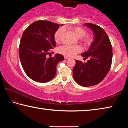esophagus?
Listing matches in <instances>:
<instances>
[{"label":"esophagus","mask_w":128,"mask_h":128,"mask_svg":"<svg viewBox=\"0 0 128 128\" xmlns=\"http://www.w3.org/2000/svg\"><path fill=\"white\" fill-rule=\"evenodd\" d=\"M64 59H69V58L66 57V56H64Z\"/></svg>","instance_id":"34e87169"}]
</instances>
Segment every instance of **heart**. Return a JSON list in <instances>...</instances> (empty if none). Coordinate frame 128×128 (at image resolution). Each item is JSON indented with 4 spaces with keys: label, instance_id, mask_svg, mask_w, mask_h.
I'll return each instance as SVG.
<instances>
[{
    "label": "heart",
    "instance_id": "b5f03b06",
    "mask_svg": "<svg viewBox=\"0 0 128 128\" xmlns=\"http://www.w3.org/2000/svg\"><path fill=\"white\" fill-rule=\"evenodd\" d=\"M69 29L77 37L81 38V42L85 46L87 47L92 44V36L90 35L86 36V30L85 29L80 26H74L70 27ZM62 33H63V29L62 28H59L54 33V40L56 43L60 42ZM81 51V47L79 46H69V45H64V46L60 47L58 49V52L66 57H71V56H74L76 54L80 52Z\"/></svg>",
    "mask_w": 128,
    "mask_h": 128
}]
</instances>
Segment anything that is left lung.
<instances>
[{
	"instance_id": "left-lung-1",
	"label": "left lung",
	"mask_w": 128,
	"mask_h": 128,
	"mask_svg": "<svg viewBox=\"0 0 128 128\" xmlns=\"http://www.w3.org/2000/svg\"><path fill=\"white\" fill-rule=\"evenodd\" d=\"M85 25L94 32V40L88 50L81 54L84 59L89 58L88 62L83 63L76 60L73 77L80 85L88 87L100 83L109 72L112 60V48L103 28L92 23Z\"/></svg>"
}]
</instances>
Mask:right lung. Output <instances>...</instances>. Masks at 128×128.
Listing matches in <instances>:
<instances>
[{
  "instance_id": "add662e5",
  "label": "right lung",
  "mask_w": 128,
  "mask_h": 128,
  "mask_svg": "<svg viewBox=\"0 0 128 128\" xmlns=\"http://www.w3.org/2000/svg\"><path fill=\"white\" fill-rule=\"evenodd\" d=\"M59 27L58 24L38 20L23 32L19 56L24 70L34 81L42 83L50 81L55 76L58 63L64 60L63 56L59 54L47 58L56 46L54 35Z\"/></svg>"
}]
</instances>
